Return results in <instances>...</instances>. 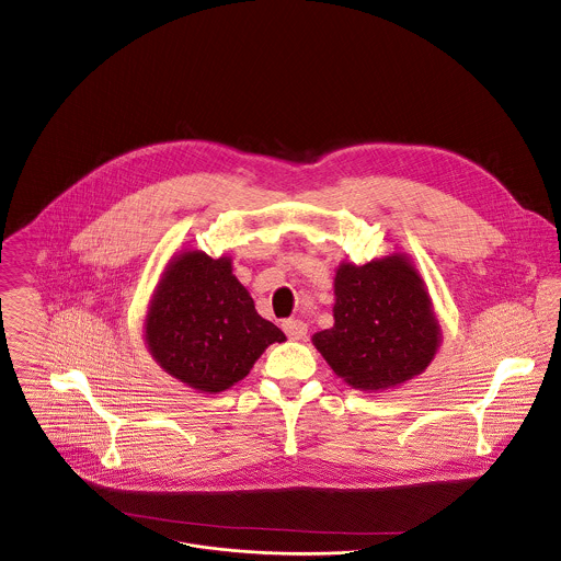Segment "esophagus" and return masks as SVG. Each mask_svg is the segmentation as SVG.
I'll list each match as a JSON object with an SVG mask.
<instances>
[{"label":"esophagus","mask_w":561,"mask_h":561,"mask_svg":"<svg viewBox=\"0 0 561 561\" xmlns=\"http://www.w3.org/2000/svg\"><path fill=\"white\" fill-rule=\"evenodd\" d=\"M284 331L290 340H304L308 335V324L304 320H297V318H290V320H284Z\"/></svg>","instance_id":"obj_1"}]
</instances>
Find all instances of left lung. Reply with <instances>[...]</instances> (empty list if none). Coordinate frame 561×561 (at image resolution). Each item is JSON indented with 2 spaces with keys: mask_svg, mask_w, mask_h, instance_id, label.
Instances as JSON below:
<instances>
[{
  "mask_svg": "<svg viewBox=\"0 0 561 561\" xmlns=\"http://www.w3.org/2000/svg\"><path fill=\"white\" fill-rule=\"evenodd\" d=\"M333 293V327L313 333L311 344L344 382L385 391L431 366L440 324L426 282L407 253L364 266L342 262Z\"/></svg>",
  "mask_w": 561,
  "mask_h": 561,
  "instance_id": "left-lung-1",
  "label": "left lung"
}]
</instances>
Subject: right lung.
Wrapping results in <instances>:
<instances>
[{"label": "right lung", "instance_id": "add662e5", "mask_svg": "<svg viewBox=\"0 0 561 561\" xmlns=\"http://www.w3.org/2000/svg\"><path fill=\"white\" fill-rule=\"evenodd\" d=\"M144 340L163 373L199 393H219L286 335L255 311L232 257L185 250L168 262L152 293Z\"/></svg>", "mask_w": 561, "mask_h": 561}]
</instances>
